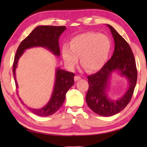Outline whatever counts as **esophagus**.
Masks as SVG:
<instances>
[{
  "label": "esophagus",
  "instance_id": "1",
  "mask_svg": "<svg viewBox=\"0 0 147 147\" xmlns=\"http://www.w3.org/2000/svg\"><path fill=\"white\" fill-rule=\"evenodd\" d=\"M81 79V77L80 76H74V81H78L79 80Z\"/></svg>",
  "mask_w": 147,
  "mask_h": 147
}]
</instances>
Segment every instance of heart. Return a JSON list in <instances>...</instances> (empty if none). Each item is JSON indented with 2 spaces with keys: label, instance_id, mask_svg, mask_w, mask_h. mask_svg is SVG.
Listing matches in <instances>:
<instances>
[{
  "label": "heart",
  "instance_id": "heart-1",
  "mask_svg": "<svg viewBox=\"0 0 147 147\" xmlns=\"http://www.w3.org/2000/svg\"><path fill=\"white\" fill-rule=\"evenodd\" d=\"M111 43L106 35L86 32L73 37L70 47L63 45L62 56L66 65L73 69L80 57L82 65L89 71L100 70L106 64L110 53Z\"/></svg>",
  "mask_w": 147,
  "mask_h": 147
}]
</instances>
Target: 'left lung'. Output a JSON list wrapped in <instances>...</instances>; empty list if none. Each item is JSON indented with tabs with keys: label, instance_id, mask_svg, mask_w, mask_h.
Here are the masks:
<instances>
[{
	"label": "left lung",
	"instance_id": "left-lung-1",
	"mask_svg": "<svg viewBox=\"0 0 147 147\" xmlns=\"http://www.w3.org/2000/svg\"><path fill=\"white\" fill-rule=\"evenodd\" d=\"M111 30L115 42V49L110 59L100 71L88 76L89 89L86 102L94 113L99 115L109 117L121 111L131 100L136 85L138 71L134 54L130 47L112 26L107 24ZM117 71L127 78V90L118 99L109 98L106 92L111 74Z\"/></svg>",
	"mask_w": 147,
	"mask_h": 147
}]
</instances>
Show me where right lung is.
Wrapping results in <instances>:
<instances>
[{"mask_svg":"<svg viewBox=\"0 0 147 147\" xmlns=\"http://www.w3.org/2000/svg\"><path fill=\"white\" fill-rule=\"evenodd\" d=\"M65 30L66 27L64 26H38L21 42L17 50L13 65V73L17 88H18V84L16 80V71L19 59L25 50L32 47H41L49 50L54 55L59 56L60 50L59 47V38ZM55 74V83L53 92L49 102L41 109L27 107V108L35 115L47 117L56 113L63 105L67 92L73 86L74 83V73L58 67ZM21 100L22 101L21 99ZM22 102L25 105L23 101Z\"/></svg>","mask_w":147,"mask_h":147,"instance_id":"add662e5","label":"right lung"}]
</instances>
